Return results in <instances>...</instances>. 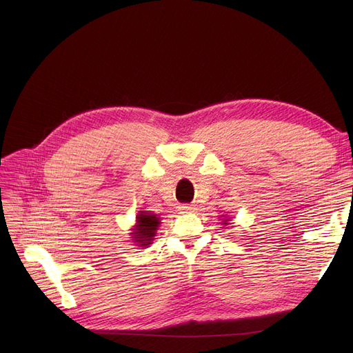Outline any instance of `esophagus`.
Segmentation results:
<instances>
[{"mask_svg":"<svg viewBox=\"0 0 353 353\" xmlns=\"http://www.w3.org/2000/svg\"><path fill=\"white\" fill-rule=\"evenodd\" d=\"M179 210H180L181 213H190V212L193 210V208L189 206V205H180V206H179Z\"/></svg>","mask_w":353,"mask_h":353,"instance_id":"esophagus-1","label":"esophagus"}]
</instances>
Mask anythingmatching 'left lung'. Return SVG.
I'll use <instances>...</instances> for the list:
<instances>
[{
	"label": "left lung",
	"instance_id": "1",
	"mask_svg": "<svg viewBox=\"0 0 353 353\" xmlns=\"http://www.w3.org/2000/svg\"><path fill=\"white\" fill-rule=\"evenodd\" d=\"M223 225H229V220H223Z\"/></svg>",
	"mask_w": 353,
	"mask_h": 353
}]
</instances>
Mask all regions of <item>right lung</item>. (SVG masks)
<instances>
[{
    "label": "right lung",
    "mask_w": 353,
    "mask_h": 353,
    "mask_svg": "<svg viewBox=\"0 0 353 353\" xmlns=\"http://www.w3.org/2000/svg\"><path fill=\"white\" fill-rule=\"evenodd\" d=\"M159 225H160V217H157V214L139 212L136 217V226L132 233L134 243H137V246H141V248H147L148 245H152Z\"/></svg>",
    "instance_id": "add662e5"
}]
</instances>
